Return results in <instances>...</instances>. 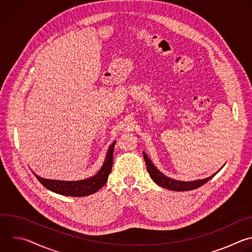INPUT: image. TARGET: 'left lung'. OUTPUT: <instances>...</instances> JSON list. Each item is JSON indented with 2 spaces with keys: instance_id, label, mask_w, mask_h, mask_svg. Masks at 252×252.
Returning <instances> with one entry per match:
<instances>
[{
  "instance_id": "1",
  "label": "left lung",
  "mask_w": 252,
  "mask_h": 252,
  "mask_svg": "<svg viewBox=\"0 0 252 252\" xmlns=\"http://www.w3.org/2000/svg\"><path fill=\"white\" fill-rule=\"evenodd\" d=\"M143 154V158H145L146 164H147V169L150 173V176L152 177L153 181L158 185L161 188H164L166 189L169 190H173V191H188V190H192L195 189L201 186H203L204 184H206L209 179H211L215 174L218 172L213 173L211 176L206 177V178H201V179H195V181H191V182H183V181H176V179L170 178L166 175H164L161 171H159L157 166L152 162V160L149 158L148 155L142 152ZM224 165V164H223ZM223 167V166H222Z\"/></svg>"
}]
</instances>
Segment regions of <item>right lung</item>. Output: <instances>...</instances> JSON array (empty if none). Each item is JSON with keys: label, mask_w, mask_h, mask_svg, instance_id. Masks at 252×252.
I'll use <instances>...</instances> for the list:
<instances>
[{"label": "right lung", "mask_w": 252, "mask_h": 252, "mask_svg": "<svg viewBox=\"0 0 252 252\" xmlns=\"http://www.w3.org/2000/svg\"><path fill=\"white\" fill-rule=\"evenodd\" d=\"M115 145L116 140L109 147L101 167L95 174L88 178L80 179V181H57V179H48L41 177L35 173L33 174L46 189L55 193L75 197L93 194L100 189L107 182V177H109L112 171Z\"/></svg>", "instance_id": "right-lung-1"}]
</instances>
